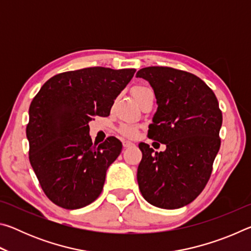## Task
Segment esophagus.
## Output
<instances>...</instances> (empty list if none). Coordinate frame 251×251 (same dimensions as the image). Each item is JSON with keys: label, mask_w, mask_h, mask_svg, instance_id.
I'll use <instances>...</instances> for the list:
<instances>
[{"label": "esophagus", "mask_w": 251, "mask_h": 251, "mask_svg": "<svg viewBox=\"0 0 251 251\" xmlns=\"http://www.w3.org/2000/svg\"><path fill=\"white\" fill-rule=\"evenodd\" d=\"M123 146H124L125 148L131 147V146H134V143H131L129 141H124V142H123Z\"/></svg>", "instance_id": "obj_1"}]
</instances>
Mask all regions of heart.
I'll list each match as a JSON object with an SVG mask.
<instances>
[{"instance_id": "1", "label": "heart", "mask_w": 251, "mask_h": 251, "mask_svg": "<svg viewBox=\"0 0 251 251\" xmlns=\"http://www.w3.org/2000/svg\"><path fill=\"white\" fill-rule=\"evenodd\" d=\"M152 92L151 88H148L146 86H143V85H138V86H135L133 88V96L134 99L137 100V103H139L143 100V97H145L148 93ZM120 133L122 135L126 136V137H135L138 133V126H136L134 124H129V123H125V124H122L120 126Z\"/></svg>"}]
</instances>
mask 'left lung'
<instances>
[{
    "instance_id": "1",
    "label": "left lung",
    "mask_w": 251,
    "mask_h": 251,
    "mask_svg": "<svg viewBox=\"0 0 251 251\" xmlns=\"http://www.w3.org/2000/svg\"><path fill=\"white\" fill-rule=\"evenodd\" d=\"M136 76L150 82L158 105L148 138L166 145L158 152L139 144V190L152 206L177 209L195 201L209 180L220 148L222 110L211 88L188 72L150 66Z\"/></svg>"
}]
</instances>
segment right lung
Wrapping results in <instances>:
<instances>
[{"mask_svg":"<svg viewBox=\"0 0 251 251\" xmlns=\"http://www.w3.org/2000/svg\"><path fill=\"white\" fill-rule=\"evenodd\" d=\"M135 69L87 67L50 77L28 109V158L44 194L65 209H78L100 196L106 171L122 151L109 136L92 143L88 122L108 116L114 100Z\"/></svg>","mask_w":251,"mask_h":251,"instance_id":"right-lung-1","label":"right lung"}]
</instances>
